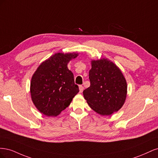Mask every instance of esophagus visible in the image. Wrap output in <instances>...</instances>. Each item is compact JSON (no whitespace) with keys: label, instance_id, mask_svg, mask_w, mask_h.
I'll list each match as a JSON object with an SVG mask.
<instances>
[{"label":"esophagus","instance_id":"obj_1","mask_svg":"<svg viewBox=\"0 0 158 158\" xmlns=\"http://www.w3.org/2000/svg\"><path fill=\"white\" fill-rule=\"evenodd\" d=\"M79 89H80V93H82L84 90V87L82 85H79Z\"/></svg>","mask_w":158,"mask_h":158}]
</instances>
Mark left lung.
<instances>
[{
    "instance_id": "1",
    "label": "left lung",
    "mask_w": 158,
    "mask_h": 158,
    "mask_svg": "<svg viewBox=\"0 0 158 158\" xmlns=\"http://www.w3.org/2000/svg\"><path fill=\"white\" fill-rule=\"evenodd\" d=\"M90 86L83 95L89 106L101 115L118 111L125 103L127 84L121 70L107 59L92 60Z\"/></svg>"
}]
</instances>
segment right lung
<instances>
[{
  "mask_svg": "<svg viewBox=\"0 0 158 158\" xmlns=\"http://www.w3.org/2000/svg\"><path fill=\"white\" fill-rule=\"evenodd\" d=\"M78 53H55L39 66L30 84L31 97L38 111L48 117H56L69 107L79 92L74 75L68 69L69 61Z\"/></svg>",
  "mask_w": 158,
  "mask_h": 158,
  "instance_id": "obj_1",
  "label": "right lung"
}]
</instances>
